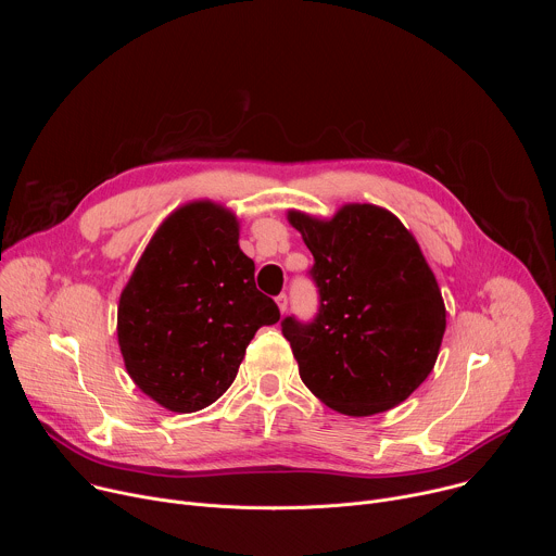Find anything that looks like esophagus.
Returning <instances> with one entry per match:
<instances>
[{"mask_svg":"<svg viewBox=\"0 0 556 556\" xmlns=\"http://www.w3.org/2000/svg\"><path fill=\"white\" fill-rule=\"evenodd\" d=\"M275 301H277L279 312H281V314H286V309H288V296H286V294H279Z\"/></svg>","mask_w":556,"mask_h":556,"instance_id":"34e87169","label":"esophagus"}]
</instances>
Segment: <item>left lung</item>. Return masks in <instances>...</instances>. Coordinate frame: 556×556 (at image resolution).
Wrapping results in <instances>:
<instances>
[{
    "mask_svg": "<svg viewBox=\"0 0 556 556\" xmlns=\"http://www.w3.org/2000/svg\"><path fill=\"white\" fill-rule=\"evenodd\" d=\"M314 257L319 312L286 316L305 387L345 416H374L407 401L431 374L446 330L435 275L416 237L387 208L345 204L319 219L288 211Z\"/></svg>",
    "mask_w": 556,
    "mask_h": 556,
    "instance_id": "1",
    "label": "left lung"
}]
</instances>
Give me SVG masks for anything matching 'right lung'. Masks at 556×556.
I'll return each mask as SVG.
<instances>
[{"instance_id": "right-lung-1", "label": "right lung", "mask_w": 556, "mask_h": 556, "mask_svg": "<svg viewBox=\"0 0 556 556\" xmlns=\"http://www.w3.org/2000/svg\"><path fill=\"white\" fill-rule=\"evenodd\" d=\"M277 303L255 286L240 249V222L222 204L176 208L149 240L118 301V345L127 374L151 401L193 414L230 387Z\"/></svg>"}]
</instances>
